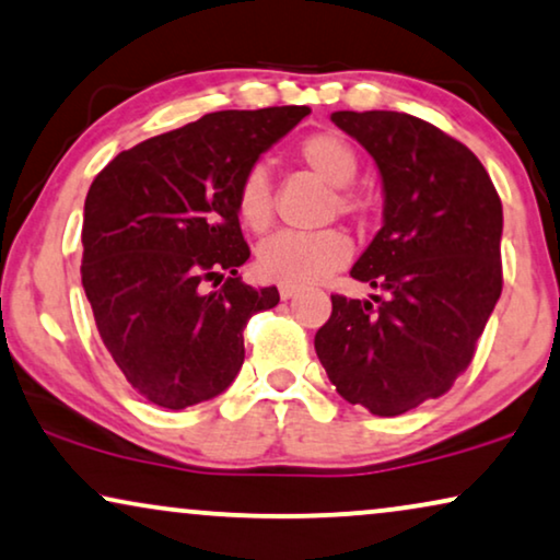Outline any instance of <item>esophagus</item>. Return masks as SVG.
<instances>
[{"label":"esophagus","instance_id":"1","mask_svg":"<svg viewBox=\"0 0 560 560\" xmlns=\"http://www.w3.org/2000/svg\"><path fill=\"white\" fill-rule=\"evenodd\" d=\"M279 294H281V300H292V296L300 294V289H296V287H281Z\"/></svg>","mask_w":560,"mask_h":560}]
</instances>
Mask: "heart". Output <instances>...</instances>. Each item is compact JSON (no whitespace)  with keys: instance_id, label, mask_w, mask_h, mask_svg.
<instances>
[{"instance_id":"1","label":"heart","mask_w":560,"mask_h":560,"mask_svg":"<svg viewBox=\"0 0 560 560\" xmlns=\"http://www.w3.org/2000/svg\"><path fill=\"white\" fill-rule=\"evenodd\" d=\"M296 161L335 186L330 212L355 214L363 210L361 197L348 189L358 174V153L338 132H312L294 148ZM237 218L250 233H264L273 222V197L268 171L253 166L245 171L235 191ZM350 241L340 230L319 233H279L260 243L256 253L258 273L281 287H307L327 279L348 264Z\"/></svg>"}]
</instances>
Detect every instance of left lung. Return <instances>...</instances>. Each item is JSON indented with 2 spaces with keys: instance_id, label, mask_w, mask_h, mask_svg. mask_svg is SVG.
<instances>
[{
  "instance_id": "8db88e82",
  "label": "left lung",
  "mask_w": 560,
  "mask_h": 560,
  "mask_svg": "<svg viewBox=\"0 0 560 560\" xmlns=\"http://www.w3.org/2000/svg\"><path fill=\"white\" fill-rule=\"evenodd\" d=\"M330 119L382 174L384 228L350 276L384 294H332L315 350L342 399L397 417L443 397L471 363L502 294V202L481 161L420 117L374 109Z\"/></svg>"
}]
</instances>
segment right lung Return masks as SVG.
<instances>
[{
    "label": "right lung",
    "mask_w": 560,
    "mask_h": 560,
    "mask_svg": "<svg viewBox=\"0 0 560 560\" xmlns=\"http://www.w3.org/2000/svg\"><path fill=\"white\" fill-rule=\"evenodd\" d=\"M307 115L212 112L115 155L89 186L81 284L104 348L153 405L184 409L225 392L243 366V327L279 304L276 287L237 276L250 248L235 191Z\"/></svg>",
    "instance_id": "right-lung-1"
}]
</instances>
